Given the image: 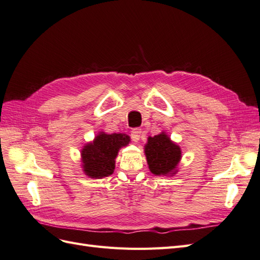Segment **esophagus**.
Listing matches in <instances>:
<instances>
[{
  "mask_svg": "<svg viewBox=\"0 0 260 260\" xmlns=\"http://www.w3.org/2000/svg\"><path fill=\"white\" fill-rule=\"evenodd\" d=\"M141 133H142V130H141V129H139V128L133 129V130L131 131V135H130L132 141H135V142H138V141L140 140Z\"/></svg>",
  "mask_w": 260,
  "mask_h": 260,
  "instance_id": "1",
  "label": "esophagus"
}]
</instances>
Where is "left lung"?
<instances>
[{"instance_id": "1", "label": "left lung", "mask_w": 260, "mask_h": 260, "mask_svg": "<svg viewBox=\"0 0 260 260\" xmlns=\"http://www.w3.org/2000/svg\"><path fill=\"white\" fill-rule=\"evenodd\" d=\"M144 152L148 168L156 176L175 175L181 159V148L165 132L148 137Z\"/></svg>"}]
</instances>
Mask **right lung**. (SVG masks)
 Returning a JSON list of instances; mask_svg holds the SVG:
<instances>
[{
	"label": "right lung",
	"mask_w": 260,
	"mask_h": 260,
	"mask_svg": "<svg viewBox=\"0 0 260 260\" xmlns=\"http://www.w3.org/2000/svg\"><path fill=\"white\" fill-rule=\"evenodd\" d=\"M130 137L124 133L107 135L100 132L92 142L81 149L84 174L94 179L111 176L115 169V159L122 146L128 145Z\"/></svg>",
	"instance_id": "add662e5"
}]
</instances>
